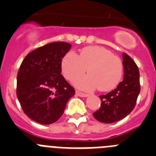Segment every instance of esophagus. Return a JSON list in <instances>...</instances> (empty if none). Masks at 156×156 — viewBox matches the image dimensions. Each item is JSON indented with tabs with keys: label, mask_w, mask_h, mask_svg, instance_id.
Here are the masks:
<instances>
[{
	"label": "esophagus",
	"mask_w": 156,
	"mask_h": 156,
	"mask_svg": "<svg viewBox=\"0 0 156 156\" xmlns=\"http://www.w3.org/2000/svg\"><path fill=\"white\" fill-rule=\"evenodd\" d=\"M76 94L78 95V96H80V97H83V98L88 97V94H87L82 93V92L79 91V90H76Z\"/></svg>",
	"instance_id": "1"
}]
</instances>
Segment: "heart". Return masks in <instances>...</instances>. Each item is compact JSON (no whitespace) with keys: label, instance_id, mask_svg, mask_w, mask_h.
I'll return each mask as SVG.
<instances>
[{"label":"heart","instance_id":"1","mask_svg":"<svg viewBox=\"0 0 156 156\" xmlns=\"http://www.w3.org/2000/svg\"><path fill=\"white\" fill-rule=\"evenodd\" d=\"M87 69L89 75L77 78L74 84L83 90H112L119 84L122 76L121 59L100 46L86 47L80 55L73 51L66 54L62 61V71L69 80L83 75Z\"/></svg>","mask_w":156,"mask_h":156}]
</instances>
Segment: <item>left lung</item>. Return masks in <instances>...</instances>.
Returning a JSON list of instances; mask_svg holds the SVG:
<instances>
[{
    "label": "left lung",
    "mask_w": 156,
    "mask_h": 156,
    "mask_svg": "<svg viewBox=\"0 0 156 156\" xmlns=\"http://www.w3.org/2000/svg\"><path fill=\"white\" fill-rule=\"evenodd\" d=\"M124 76L109 93L99 96L101 107L93 115L99 122L112 123L123 119L134 108L140 90V73L137 64L127 54H122Z\"/></svg>",
    "instance_id": "left-lung-1"
}]
</instances>
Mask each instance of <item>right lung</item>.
Masks as SVG:
<instances>
[{"label":"right lung","mask_w":156,"mask_h":156,"mask_svg":"<svg viewBox=\"0 0 156 156\" xmlns=\"http://www.w3.org/2000/svg\"><path fill=\"white\" fill-rule=\"evenodd\" d=\"M72 45L53 42L37 48L23 59L17 74V98L25 114L41 124L62 115L74 88L62 75V61Z\"/></svg>","instance_id":"1"}]
</instances>
